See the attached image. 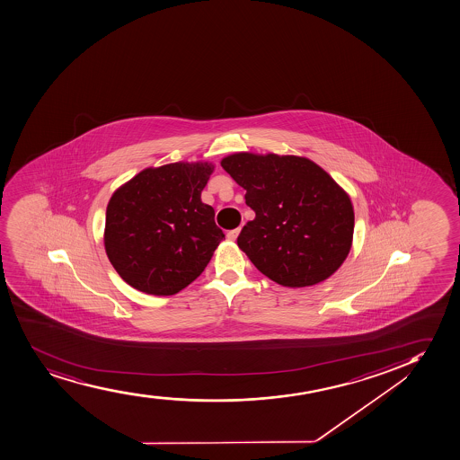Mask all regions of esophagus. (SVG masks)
<instances>
[{
    "label": "esophagus",
    "instance_id": "obj_1",
    "mask_svg": "<svg viewBox=\"0 0 460 460\" xmlns=\"http://www.w3.org/2000/svg\"><path fill=\"white\" fill-rule=\"evenodd\" d=\"M238 234H240V227H237V229H233V231H229V233L226 234L227 240L235 242V240H237Z\"/></svg>",
    "mask_w": 460,
    "mask_h": 460
}]
</instances>
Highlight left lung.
<instances>
[{
	"label": "left lung",
	"mask_w": 460,
	"mask_h": 460,
	"mask_svg": "<svg viewBox=\"0 0 460 460\" xmlns=\"http://www.w3.org/2000/svg\"><path fill=\"white\" fill-rule=\"evenodd\" d=\"M222 166L255 212L237 244L261 274L286 288L335 274L350 252L355 214L349 194L321 166L272 153H235Z\"/></svg>",
	"instance_id": "1"
}]
</instances>
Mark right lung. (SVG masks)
<instances>
[{
  "mask_svg": "<svg viewBox=\"0 0 460 460\" xmlns=\"http://www.w3.org/2000/svg\"><path fill=\"white\" fill-rule=\"evenodd\" d=\"M212 171L208 162L146 168L114 191L103 244L125 283L165 296L205 270L225 238L214 209L200 199Z\"/></svg>",
  "mask_w": 460,
  "mask_h": 460,
  "instance_id": "obj_1",
  "label": "right lung"
}]
</instances>
